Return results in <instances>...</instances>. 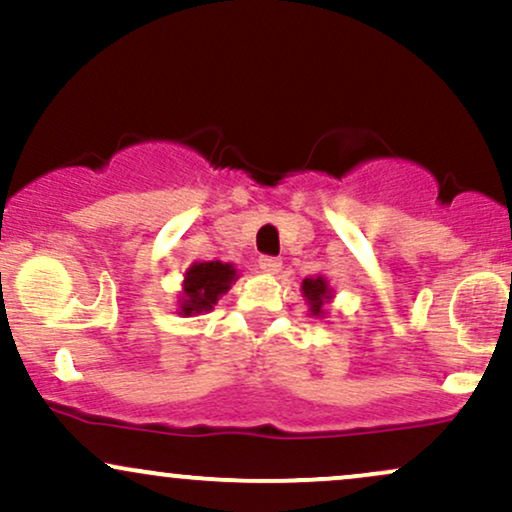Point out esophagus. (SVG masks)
<instances>
[{"label": "esophagus", "mask_w": 512, "mask_h": 512, "mask_svg": "<svg viewBox=\"0 0 512 512\" xmlns=\"http://www.w3.org/2000/svg\"><path fill=\"white\" fill-rule=\"evenodd\" d=\"M260 269L264 274H279L281 260H276V257H260Z\"/></svg>", "instance_id": "34e87169"}]
</instances>
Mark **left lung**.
I'll list each match as a JSON object with an SVG mask.
<instances>
[{
  "instance_id": "8db88e82",
  "label": "left lung",
  "mask_w": 512,
  "mask_h": 512,
  "mask_svg": "<svg viewBox=\"0 0 512 512\" xmlns=\"http://www.w3.org/2000/svg\"><path fill=\"white\" fill-rule=\"evenodd\" d=\"M301 293H303L305 303H308V313L310 315H313V317H325L327 315V308H330L334 291H332L330 281H327L325 276L317 274V276H308V279H303Z\"/></svg>"
}]
</instances>
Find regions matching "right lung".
<instances>
[{
	"label": "right lung",
	"mask_w": 512,
	"mask_h": 512,
	"mask_svg": "<svg viewBox=\"0 0 512 512\" xmlns=\"http://www.w3.org/2000/svg\"><path fill=\"white\" fill-rule=\"evenodd\" d=\"M238 269L231 262H192L182 279L178 298V315L192 317L209 313L223 293L238 279Z\"/></svg>",
	"instance_id": "add662e5"
}]
</instances>
